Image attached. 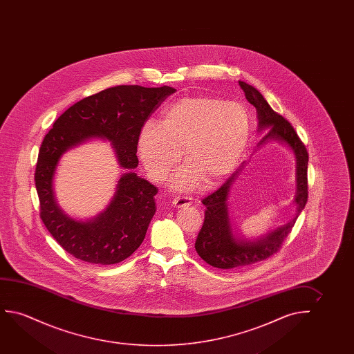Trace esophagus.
I'll return each mask as SVG.
<instances>
[{"label":"esophagus","instance_id":"1","mask_svg":"<svg viewBox=\"0 0 354 354\" xmlns=\"http://www.w3.org/2000/svg\"><path fill=\"white\" fill-rule=\"evenodd\" d=\"M191 203H192L191 197H175L173 199V205L176 208H184V207H187Z\"/></svg>","mask_w":354,"mask_h":354}]
</instances>
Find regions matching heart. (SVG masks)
<instances>
[{
	"label": "heart",
	"mask_w": 354,
	"mask_h": 354,
	"mask_svg": "<svg viewBox=\"0 0 354 354\" xmlns=\"http://www.w3.org/2000/svg\"><path fill=\"white\" fill-rule=\"evenodd\" d=\"M250 136V117L237 102L194 95L181 97L162 111L160 123L147 121L136 138V151L147 175L163 181L179 162H187L171 179L175 189H189L202 178L214 184L242 158Z\"/></svg>",
	"instance_id": "heart-1"
}]
</instances>
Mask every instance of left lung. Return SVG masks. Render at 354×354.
<instances>
[{"instance_id":"left-lung-1","label":"left lung","mask_w":354,"mask_h":354,"mask_svg":"<svg viewBox=\"0 0 354 354\" xmlns=\"http://www.w3.org/2000/svg\"><path fill=\"white\" fill-rule=\"evenodd\" d=\"M245 94L248 102L257 109V131H269L263 136L257 149L268 142H279L289 147L295 158L296 192L292 204L295 205V216L289 223L273 228L259 237L249 238L238 232L237 227L230 216L228 194L245 162L233 173L227 181L214 194L202 201L205 205L203 226L196 239V252L210 266L223 270H231L248 266L265 260L281 248L283 241L290 233L296 218L305 208L308 197L307 191V165L308 153L305 145L301 142L294 128L284 117L272 110L266 99L257 88L243 81H238Z\"/></svg>"}]
</instances>
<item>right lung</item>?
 <instances>
[{
    "instance_id": "add662e5",
    "label": "right lung",
    "mask_w": 354,
    "mask_h": 354,
    "mask_svg": "<svg viewBox=\"0 0 354 354\" xmlns=\"http://www.w3.org/2000/svg\"><path fill=\"white\" fill-rule=\"evenodd\" d=\"M176 89L117 86L68 107L46 134L39 149L35 185L41 218L54 239L76 259L113 265L131 257L145 238L156 213V186L136 175V138L151 113ZM93 138L111 141L120 167L111 203L94 218H73L59 208L53 176L63 153Z\"/></svg>"
}]
</instances>
